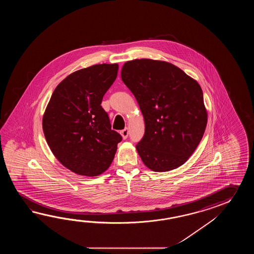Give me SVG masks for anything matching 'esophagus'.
<instances>
[{
    "instance_id": "obj_1",
    "label": "esophagus",
    "mask_w": 254,
    "mask_h": 254,
    "mask_svg": "<svg viewBox=\"0 0 254 254\" xmlns=\"http://www.w3.org/2000/svg\"><path fill=\"white\" fill-rule=\"evenodd\" d=\"M121 134L123 136V138L124 139H127V137H128V135H129V129L128 128H125V129H123L122 131H121Z\"/></svg>"
}]
</instances>
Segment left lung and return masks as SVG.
<instances>
[{
    "instance_id": "obj_1",
    "label": "left lung",
    "mask_w": 254,
    "mask_h": 254,
    "mask_svg": "<svg viewBox=\"0 0 254 254\" xmlns=\"http://www.w3.org/2000/svg\"><path fill=\"white\" fill-rule=\"evenodd\" d=\"M121 77L144 117L145 132L136 145L143 163L154 172L183 165L207 125L199 83L175 65L150 59L125 63Z\"/></svg>"
}]
</instances>
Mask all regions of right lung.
<instances>
[{
    "label": "right lung",
    "instance_id": "1",
    "mask_svg": "<svg viewBox=\"0 0 254 254\" xmlns=\"http://www.w3.org/2000/svg\"><path fill=\"white\" fill-rule=\"evenodd\" d=\"M118 69L117 64H103L71 73L55 88L45 110L43 129L49 147L77 174L93 177L105 172L123 140L101 105Z\"/></svg>",
    "mask_w": 254,
    "mask_h": 254
}]
</instances>
